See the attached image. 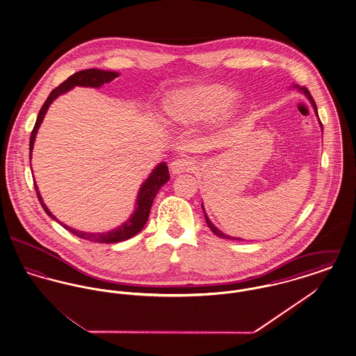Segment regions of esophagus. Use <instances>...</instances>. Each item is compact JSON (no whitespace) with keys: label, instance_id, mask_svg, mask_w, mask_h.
Instances as JSON below:
<instances>
[{"label":"esophagus","instance_id":"esophagus-1","mask_svg":"<svg viewBox=\"0 0 356 356\" xmlns=\"http://www.w3.org/2000/svg\"><path fill=\"white\" fill-rule=\"evenodd\" d=\"M195 167V161L191 157H180L170 163V172L173 175H180L183 172H189Z\"/></svg>","mask_w":356,"mask_h":356}]
</instances>
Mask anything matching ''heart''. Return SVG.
I'll return each instance as SVG.
<instances>
[{
  "label": "heart",
  "instance_id": "1",
  "mask_svg": "<svg viewBox=\"0 0 356 356\" xmlns=\"http://www.w3.org/2000/svg\"><path fill=\"white\" fill-rule=\"evenodd\" d=\"M238 104L236 92L224 85H196L170 92L163 102L165 119L177 125H196L219 119Z\"/></svg>",
  "mask_w": 356,
  "mask_h": 356
}]
</instances>
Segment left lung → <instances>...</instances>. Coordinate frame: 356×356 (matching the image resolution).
<instances>
[{
  "instance_id": "obj_1",
  "label": "left lung",
  "mask_w": 356,
  "mask_h": 356,
  "mask_svg": "<svg viewBox=\"0 0 356 356\" xmlns=\"http://www.w3.org/2000/svg\"><path fill=\"white\" fill-rule=\"evenodd\" d=\"M293 86H295V88H298V89H299V90H300V92H303V93H305V96H307V99H308V100H309V102H311V104H312V106H314V109H315V113H316V115H318V108H316V104H315V102H314V99H312V96H311V95H309V92H308V89H307V88H305V86H303V88H300V86H299V85H293ZM319 122H321V120H319ZM321 127H322L323 128V125H322V122H321ZM202 208H203V211H204V207H203V204H202ZM204 216H205V221H207V224H208V227H209V228H211V231H212V232H213V234H215V235H216V236H219V237H222V238H229V240H238V237H232V236H228V235H225V234H222V232H221L220 229H219V228H216V227H215V225H213V224H212V221L209 220V219H208V216H207V213H205V211H204ZM240 240H243V238H240Z\"/></svg>"
}]
</instances>
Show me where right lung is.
Listing matches in <instances>:
<instances>
[{"label":"right lung","mask_w":356,"mask_h":356,"mask_svg":"<svg viewBox=\"0 0 356 356\" xmlns=\"http://www.w3.org/2000/svg\"><path fill=\"white\" fill-rule=\"evenodd\" d=\"M119 76L118 72H111V70H102V69H85L80 70L74 74H72L68 77L64 83L58 85L57 88H54L49 95V97L47 99V102H44L42 108L38 112V116L34 124L33 131L31 135V143H29V159H32V151H33L34 140L37 131L44 120V116L48 111V108L51 106V102H54L60 95L67 93L73 86H90V88H100L102 85L111 83L112 80H115ZM170 180V172H168V165L167 163H160L152 173L149 175V177L143 183V186L138 191L137 199H136L135 212L132 213V216L119 225L118 228L108 231V232H102V234H95V232H83V231H77L74 228H70L68 225L63 224L58 219H56V216L51 215V211L47 208V205L42 202V197L40 195V191L35 186L34 181V188H35V193L38 197V202L42 205L44 211L48 213V216H51L53 220L60 222L65 229H68L69 232H72L73 235L77 237H81L84 240L89 241H95V243H120L124 240H128L131 237L137 235L145 225V222L149 218V212L152 208L153 200L154 196L157 195L159 189L164 186L167 181Z\"/></svg>","instance_id":"1"}]
</instances>
